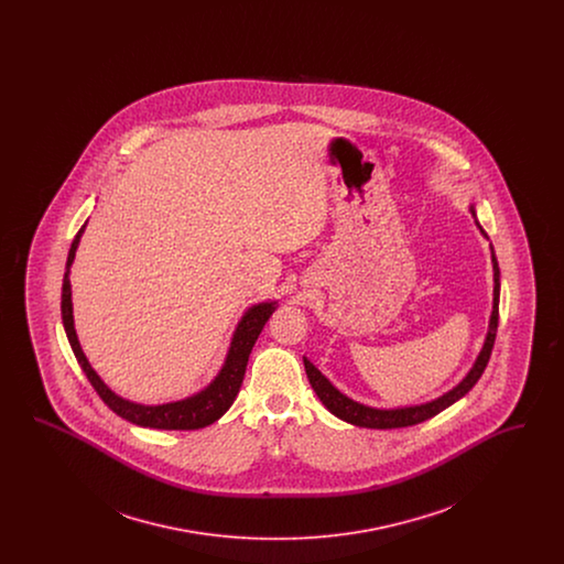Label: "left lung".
Instances as JSON below:
<instances>
[{
	"label": "left lung",
	"instance_id": "8db88e82",
	"mask_svg": "<svg viewBox=\"0 0 564 564\" xmlns=\"http://www.w3.org/2000/svg\"><path fill=\"white\" fill-rule=\"evenodd\" d=\"M474 212V209H471ZM482 230V228H480ZM484 235V230H482ZM486 237V235H484ZM492 270H495V300H492V315H490V327H488V336L484 343V349L471 372L465 376L453 391H448L446 395L437 398L430 403L423 405H410V408H398V410H376V408H368L361 403L352 402L347 395H343L336 387H332V382L304 357V370L311 380V387L315 389L317 398L322 400L323 405L336 414L338 419L347 421L350 425L357 427H368V430H398V427H410V425H419L423 421H427L431 416L440 414L442 410H446L448 405H453L456 400H460L482 376L486 370V364L490 359V352L495 347V338H497V325H499V264L497 258L492 253Z\"/></svg>",
	"mask_w": 564,
	"mask_h": 564
}]
</instances>
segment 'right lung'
I'll use <instances>...</instances> for the list:
<instances>
[{
  "label": "right lung",
  "instance_id": "obj_1",
  "mask_svg": "<svg viewBox=\"0 0 564 564\" xmlns=\"http://www.w3.org/2000/svg\"><path fill=\"white\" fill-rule=\"evenodd\" d=\"M84 228H86V224L78 230L76 239L69 247L67 267H65L67 270H65V276H63V294H61V315H63L65 334H67V340L72 345V350H74L84 375L90 380V384L95 387V391L99 393V398L106 402L109 410H113L118 416L127 419L129 423L139 425V427L189 431L212 425L235 402V398L241 389L242 378H245L249 352L253 349L262 327L269 322V317L274 311V302H262V304H258V306H253L245 313V317H242L237 332H235V338H232V345H230L221 372L217 375V378L205 391L192 395L188 400L162 403V405H141V403L127 402V400L118 398L116 393H111L106 387V382L90 368V364L86 361V357L82 352L80 343H78V336H76V329H74L69 267L74 262V256H76Z\"/></svg>",
  "mask_w": 564,
  "mask_h": 564
}]
</instances>
